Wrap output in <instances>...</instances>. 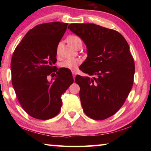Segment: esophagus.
Here are the masks:
<instances>
[{"label": "esophagus", "mask_w": 151, "mask_h": 151, "mask_svg": "<svg viewBox=\"0 0 151 151\" xmlns=\"http://www.w3.org/2000/svg\"><path fill=\"white\" fill-rule=\"evenodd\" d=\"M72 74H73V78H75V76H76V72H75V71H72Z\"/></svg>", "instance_id": "esophagus-1"}]
</instances>
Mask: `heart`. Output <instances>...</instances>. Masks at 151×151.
Wrapping results in <instances>:
<instances>
[{
  "label": "heart",
  "instance_id": "1",
  "mask_svg": "<svg viewBox=\"0 0 151 151\" xmlns=\"http://www.w3.org/2000/svg\"><path fill=\"white\" fill-rule=\"evenodd\" d=\"M68 41L70 45L73 47L75 48V45L77 44L78 42H81V40L80 38L76 37V36H70L68 38ZM58 49H59V47L57 48V52H58ZM81 63V60L80 58H68L65 60H64L63 62L60 64V66L62 68H68L70 70H74L75 68H77V66L80 65Z\"/></svg>",
  "mask_w": 151,
  "mask_h": 151
}]
</instances>
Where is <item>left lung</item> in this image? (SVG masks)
Masks as SVG:
<instances>
[{"label": "left lung", "mask_w": 151, "mask_h": 151, "mask_svg": "<svg viewBox=\"0 0 151 151\" xmlns=\"http://www.w3.org/2000/svg\"><path fill=\"white\" fill-rule=\"evenodd\" d=\"M68 28L87 48L81 70L93 76H76L83 111L93 119H106L123 105L133 85L135 68L129 46L119 32L99 25L73 23Z\"/></svg>", "instance_id": "8db88e82"}]
</instances>
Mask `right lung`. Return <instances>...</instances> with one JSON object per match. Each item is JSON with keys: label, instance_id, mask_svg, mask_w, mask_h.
I'll use <instances>...</instances> for the list:
<instances>
[{"label": "right lung", "instance_id": "1", "mask_svg": "<svg viewBox=\"0 0 151 151\" xmlns=\"http://www.w3.org/2000/svg\"><path fill=\"white\" fill-rule=\"evenodd\" d=\"M67 26L60 22L37 25L12 55V86L22 109L33 118L45 121L57 116L63 104L60 96L74 81L70 70H55L54 66L58 45ZM49 75L55 76L54 81H47Z\"/></svg>", "mask_w": 151, "mask_h": 151}]
</instances>
